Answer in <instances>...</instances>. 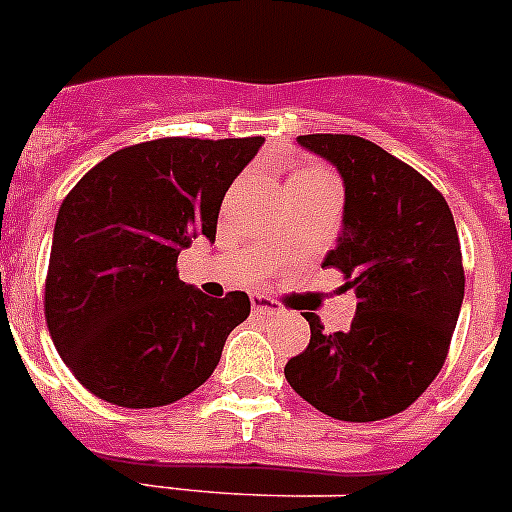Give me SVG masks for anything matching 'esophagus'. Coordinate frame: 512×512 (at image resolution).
Segmentation results:
<instances>
[{
  "label": "esophagus",
  "instance_id": "obj_1",
  "mask_svg": "<svg viewBox=\"0 0 512 512\" xmlns=\"http://www.w3.org/2000/svg\"><path fill=\"white\" fill-rule=\"evenodd\" d=\"M251 307L253 312H259V315H264V318H274V315L282 312L279 302H274L271 297H264V295H251Z\"/></svg>",
  "mask_w": 512,
  "mask_h": 512
}]
</instances>
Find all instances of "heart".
I'll return each instance as SVG.
<instances>
[{
  "label": "heart",
  "instance_id": "b5f03b06",
  "mask_svg": "<svg viewBox=\"0 0 512 512\" xmlns=\"http://www.w3.org/2000/svg\"><path fill=\"white\" fill-rule=\"evenodd\" d=\"M292 179H330V176L320 169H302V171H297Z\"/></svg>",
  "mask_w": 512,
  "mask_h": 512
}]
</instances>
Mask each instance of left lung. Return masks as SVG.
Instances as JSON below:
<instances>
[{
  "instance_id": "1",
  "label": "left lung",
  "mask_w": 512,
  "mask_h": 512,
  "mask_svg": "<svg viewBox=\"0 0 512 512\" xmlns=\"http://www.w3.org/2000/svg\"><path fill=\"white\" fill-rule=\"evenodd\" d=\"M305 151L343 179L336 266L356 289L351 328L325 333L307 315L310 343L284 366L292 390L336 420L402 413L441 372L464 302L454 215L425 176L356 135H300Z\"/></svg>"
}]
</instances>
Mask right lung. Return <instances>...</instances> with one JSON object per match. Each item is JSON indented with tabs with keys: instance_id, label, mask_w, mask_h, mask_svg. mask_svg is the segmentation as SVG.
Segmentation results:
<instances>
[{
	"instance_id": "right-lung-1",
	"label": "right lung",
	"mask_w": 512,
	"mask_h": 512,
	"mask_svg": "<svg viewBox=\"0 0 512 512\" xmlns=\"http://www.w3.org/2000/svg\"><path fill=\"white\" fill-rule=\"evenodd\" d=\"M264 138H161L99 161L63 200L45 279L58 356L99 400L161 408L215 372L251 312L246 292L207 297L179 279L192 238L215 241L217 212Z\"/></svg>"
}]
</instances>
